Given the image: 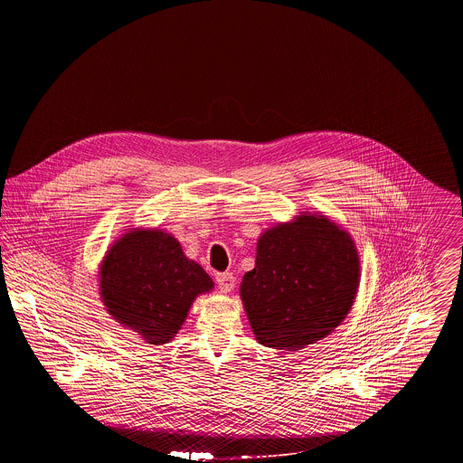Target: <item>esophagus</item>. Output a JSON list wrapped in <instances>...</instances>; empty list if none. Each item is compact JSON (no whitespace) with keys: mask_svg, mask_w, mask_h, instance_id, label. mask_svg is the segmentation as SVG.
<instances>
[{"mask_svg":"<svg viewBox=\"0 0 463 463\" xmlns=\"http://www.w3.org/2000/svg\"><path fill=\"white\" fill-rule=\"evenodd\" d=\"M215 283H217L221 292H224V294L232 292L233 287H235V276L232 272H219L215 276Z\"/></svg>","mask_w":463,"mask_h":463,"instance_id":"obj_1","label":"esophagus"}]
</instances>
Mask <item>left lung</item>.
Instances as JSON below:
<instances>
[{"instance_id": "8db88e82", "label": "left lung", "mask_w": 463, "mask_h": 463, "mask_svg": "<svg viewBox=\"0 0 463 463\" xmlns=\"http://www.w3.org/2000/svg\"><path fill=\"white\" fill-rule=\"evenodd\" d=\"M351 235L323 213L301 212L267 228L241 299L255 338L296 351L328 336L349 314L360 285Z\"/></svg>"}]
</instances>
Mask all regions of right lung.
<instances>
[{
	"mask_svg": "<svg viewBox=\"0 0 463 463\" xmlns=\"http://www.w3.org/2000/svg\"><path fill=\"white\" fill-rule=\"evenodd\" d=\"M98 276L107 314L153 345L171 342L196 298L213 288L204 269L160 228L125 232L107 250Z\"/></svg>",
	"mask_w": 463,
	"mask_h": 463,
	"instance_id": "right-lung-1",
	"label": "right lung"
}]
</instances>
